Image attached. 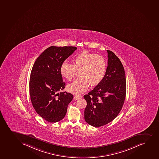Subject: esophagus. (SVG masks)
Listing matches in <instances>:
<instances>
[{"instance_id": "1", "label": "esophagus", "mask_w": 159, "mask_h": 159, "mask_svg": "<svg viewBox=\"0 0 159 159\" xmlns=\"http://www.w3.org/2000/svg\"><path fill=\"white\" fill-rule=\"evenodd\" d=\"M82 97V96L80 95H75L74 96V99H75V100H77V99H79V98H81Z\"/></svg>"}]
</instances>
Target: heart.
<instances>
[{
  "label": "heart",
  "mask_w": 159,
  "mask_h": 159,
  "mask_svg": "<svg viewBox=\"0 0 159 159\" xmlns=\"http://www.w3.org/2000/svg\"><path fill=\"white\" fill-rule=\"evenodd\" d=\"M73 64L63 62L60 67V72L67 80L73 79L76 71H79L80 78L67 86L70 92L81 94L87 89L89 84L96 86L103 80L107 70V63L103 56L84 51L72 59Z\"/></svg>",
  "instance_id": "b5f03b06"
}]
</instances>
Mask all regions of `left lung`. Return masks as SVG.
I'll return each mask as SVG.
<instances>
[{"label":"left lung","mask_w":159,"mask_h":159,"mask_svg":"<svg viewBox=\"0 0 159 159\" xmlns=\"http://www.w3.org/2000/svg\"><path fill=\"white\" fill-rule=\"evenodd\" d=\"M108 62L104 78L91 92L84 96L87 102L84 120L99 127L113 121L121 110L126 94L125 72L121 62L107 50Z\"/></svg>","instance_id":"8db88e82"}]
</instances>
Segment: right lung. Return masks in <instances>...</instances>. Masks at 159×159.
Masks as SVG:
<instances>
[{
  "mask_svg": "<svg viewBox=\"0 0 159 159\" xmlns=\"http://www.w3.org/2000/svg\"><path fill=\"white\" fill-rule=\"evenodd\" d=\"M73 46L48 47L34 63L30 74L29 92L32 106L41 118L49 122L63 119L72 94L58 92L65 88L60 67L77 49Z\"/></svg>",
  "mask_w": 159,
  "mask_h": 159,
  "instance_id": "add662e5",
  "label": "right lung"
}]
</instances>
